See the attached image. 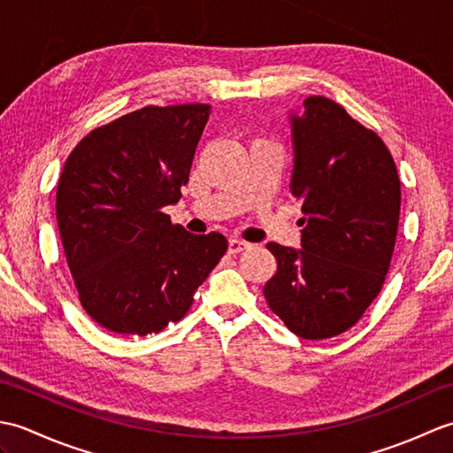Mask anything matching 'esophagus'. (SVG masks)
<instances>
[{"label": "esophagus", "instance_id": "esophagus-1", "mask_svg": "<svg viewBox=\"0 0 453 453\" xmlns=\"http://www.w3.org/2000/svg\"><path fill=\"white\" fill-rule=\"evenodd\" d=\"M247 247H249V243H247V242H243V239H229V243H227V251L232 253V255H237V253L245 251Z\"/></svg>", "mask_w": 453, "mask_h": 453}]
</instances>
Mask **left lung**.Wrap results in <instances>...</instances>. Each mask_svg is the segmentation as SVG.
Segmentation results:
<instances>
[{"instance_id": "1", "label": "left lung", "mask_w": 453, "mask_h": 453, "mask_svg": "<svg viewBox=\"0 0 453 453\" xmlns=\"http://www.w3.org/2000/svg\"><path fill=\"white\" fill-rule=\"evenodd\" d=\"M290 124L302 249L266 243L278 271L263 294L294 334L331 339L360 319L386 280L401 182L386 143L339 103L307 97Z\"/></svg>"}]
</instances>
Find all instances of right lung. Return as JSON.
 <instances>
[{
  "mask_svg": "<svg viewBox=\"0 0 453 453\" xmlns=\"http://www.w3.org/2000/svg\"><path fill=\"white\" fill-rule=\"evenodd\" d=\"M210 104L143 107L89 132L67 157L56 218L80 302L119 334L146 336L185 317L227 239L188 234L177 204Z\"/></svg>",
  "mask_w": 453,
  "mask_h": 453,
  "instance_id": "add662e5",
  "label": "right lung"
}]
</instances>
